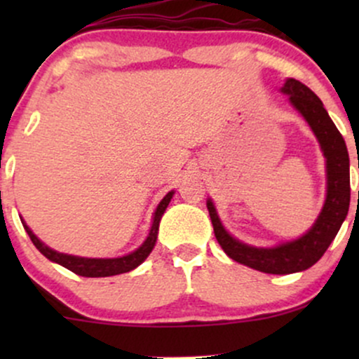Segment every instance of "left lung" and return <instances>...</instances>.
I'll use <instances>...</instances> for the list:
<instances>
[{"mask_svg": "<svg viewBox=\"0 0 359 359\" xmlns=\"http://www.w3.org/2000/svg\"><path fill=\"white\" fill-rule=\"evenodd\" d=\"M283 94L290 96L294 108L302 114L319 140L325 156L327 172V194L325 201L312 226L304 236L294 241L282 243L273 248H257L238 241L224 229L217 217L212 201L208 199L209 216H211L216 240L224 253L234 262L250 266L263 273L288 275L311 269L329 248L339 231L341 224L348 216L351 187H349V155L344 138L337 131L323 101L300 81L287 79L282 88Z\"/></svg>", "mask_w": 359, "mask_h": 359, "instance_id": "left-lung-1", "label": "left lung"}]
</instances>
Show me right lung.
Segmentation results:
<instances>
[{
    "label": "right lung",
    "mask_w": 359,
    "mask_h": 359,
    "mask_svg": "<svg viewBox=\"0 0 359 359\" xmlns=\"http://www.w3.org/2000/svg\"><path fill=\"white\" fill-rule=\"evenodd\" d=\"M172 196H174V191L168 192L167 196L160 201V204L156 205L150 233H148L147 240L143 241V245L135 251H131L130 255H125V257H119V258H82V257H74V255L59 253V251L48 248L47 245H43V243L35 236L34 231L25 224V221H22V224L25 231H27L28 236H30L32 243L36 246V250H39L45 258L50 259V262L59 263V265L65 266V269L74 271L76 275H81V277H111V275H119V273H126V271H131L145 262L148 255H150L151 250H154L156 236H158L160 219H162L163 212H165Z\"/></svg>",
    "instance_id": "obj_1"
}]
</instances>
